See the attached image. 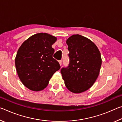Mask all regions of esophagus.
Segmentation results:
<instances>
[{
    "instance_id": "34e87169",
    "label": "esophagus",
    "mask_w": 122,
    "mask_h": 122,
    "mask_svg": "<svg viewBox=\"0 0 122 122\" xmlns=\"http://www.w3.org/2000/svg\"><path fill=\"white\" fill-rule=\"evenodd\" d=\"M59 63H60V66H61L62 65V60H59Z\"/></svg>"
}]
</instances>
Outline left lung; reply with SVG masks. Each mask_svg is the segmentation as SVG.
Here are the masks:
<instances>
[{"label":"left lung","mask_w":122,"mask_h":122,"mask_svg":"<svg viewBox=\"0 0 122 122\" xmlns=\"http://www.w3.org/2000/svg\"><path fill=\"white\" fill-rule=\"evenodd\" d=\"M66 43L69 51V63L61 69L68 89L81 93L93 85L102 64L101 53L93 42L79 34L73 35Z\"/></svg>","instance_id":"obj_1"}]
</instances>
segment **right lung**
I'll list each match as a JSON object with an SVG mask.
<instances>
[{"instance_id":"obj_1","label":"right lung","mask_w":122,"mask_h":122,"mask_svg":"<svg viewBox=\"0 0 122 122\" xmlns=\"http://www.w3.org/2000/svg\"><path fill=\"white\" fill-rule=\"evenodd\" d=\"M56 41V37L40 33L25 41L18 49L16 70L20 81L29 89H44L53 74L60 69L59 63L53 57L54 49L51 46Z\"/></svg>"}]
</instances>
